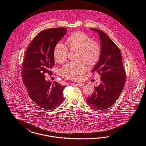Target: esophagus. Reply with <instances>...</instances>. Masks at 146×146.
Listing matches in <instances>:
<instances>
[{
	"instance_id": "obj_1",
	"label": "esophagus",
	"mask_w": 146,
	"mask_h": 146,
	"mask_svg": "<svg viewBox=\"0 0 146 146\" xmlns=\"http://www.w3.org/2000/svg\"><path fill=\"white\" fill-rule=\"evenodd\" d=\"M76 86H78V87H82L84 85V83H75Z\"/></svg>"
}]
</instances>
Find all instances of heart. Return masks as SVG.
Listing matches in <instances>:
<instances>
[{
    "mask_svg": "<svg viewBox=\"0 0 146 146\" xmlns=\"http://www.w3.org/2000/svg\"><path fill=\"white\" fill-rule=\"evenodd\" d=\"M66 42L70 50L77 51L76 59L78 60L65 64L60 70V74L68 79L78 80L87 71L86 62L90 66H93L98 63L101 56V47L98 42L81 32L72 33L67 38ZM68 53V48L66 45L61 42L56 44L53 55L57 63L65 62Z\"/></svg>",
    "mask_w": 146,
    "mask_h": 146,
    "instance_id": "1",
    "label": "heart"
}]
</instances>
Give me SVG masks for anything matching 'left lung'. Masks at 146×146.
Wrapping results in <instances>:
<instances>
[{"label": "left lung", "instance_id": "1", "mask_svg": "<svg viewBox=\"0 0 146 146\" xmlns=\"http://www.w3.org/2000/svg\"><path fill=\"white\" fill-rule=\"evenodd\" d=\"M98 33L101 43V56L93 71L101 75L102 82L87 99L90 106L98 110L111 107L119 98L125 82L124 69L119 48L104 32L91 29Z\"/></svg>", "mask_w": 146, "mask_h": 146}]
</instances>
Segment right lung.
Masks as SVG:
<instances>
[{
	"label": "right lung",
	"instance_id": "obj_1",
	"mask_svg": "<svg viewBox=\"0 0 146 146\" xmlns=\"http://www.w3.org/2000/svg\"><path fill=\"white\" fill-rule=\"evenodd\" d=\"M66 32V28H56L40 32L27 48L23 62L22 76L29 97L47 110L58 107L63 102L65 86L46 81L44 75L51 74L55 46Z\"/></svg>",
	"mask_w": 146,
	"mask_h": 146
}]
</instances>
